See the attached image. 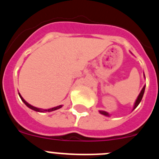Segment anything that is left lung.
<instances>
[{
    "label": "left lung",
    "instance_id": "left-lung-1",
    "mask_svg": "<svg viewBox=\"0 0 159 159\" xmlns=\"http://www.w3.org/2000/svg\"><path fill=\"white\" fill-rule=\"evenodd\" d=\"M145 76V75H144ZM144 92H145V86L143 87V89H142L141 92L139 93V96H138L137 99H136L135 102H134V109H135L136 107H138V105L139 104V102H141L142 99H143V94H144ZM99 113L102 114V115H103V116H109V114L107 113V112L106 111H99Z\"/></svg>",
    "mask_w": 159,
    "mask_h": 159
}]
</instances>
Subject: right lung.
Instances as JSON below:
<instances>
[{"instance_id": "1", "label": "right lung", "mask_w": 159, "mask_h": 159, "mask_svg": "<svg viewBox=\"0 0 159 159\" xmlns=\"http://www.w3.org/2000/svg\"><path fill=\"white\" fill-rule=\"evenodd\" d=\"M19 95L20 97V99H21V100L23 101L24 102H25V104L26 105V106L28 107H29L30 109H32V110L33 111H39V112H44V111H48V112H50V111H56L57 110V109H60V107H62V105H60V106H57L56 107H53V108H50V109H45V110H42V109H40V108H37V107H35L32 106V105H30L29 103H28L25 100V99L22 98V96L20 95L19 93Z\"/></svg>"}]
</instances>
